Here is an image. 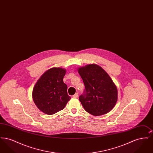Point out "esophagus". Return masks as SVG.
Segmentation results:
<instances>
[{
    "label": "esophagus",
    "instance_id": "34e87169",
    "mask_svg": "<svg viewBox=\"0 0 153 153\" xmlns=\"http://www.w3.org/2000/svg\"><path fill=\"white\" fill-rule=\"evenodd\" d=\"M78 96H79V94L77 92V93H76L74 95H73V98H77Z\"/></svg>",
    "mask_w": 153,
    "mask_h": 153
}]
</instances>
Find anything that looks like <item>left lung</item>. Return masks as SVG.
Returning <instances> with one entry per match:
<instances>
[{"instance_id": "obj_1", "label": "left lung", "mask_w": 153, "mask_h": 153, "mask_svg": "<svg viewBox=\"0 0 153 153\" xmlns=\"http://www.w3.org/2000/svg\"><path fill=\"white\" fill-rule=\"evenodd\" d=\"M85 90L79 100L84 109L94 116L109 112L117 100V86L102 67L89 64L78 69Z\"/></svg>"}]
</instances>
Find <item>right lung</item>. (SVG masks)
<instances>
[{
	"instance_id": "1",
	"label": "right lung",
	"mask_w": 153,
	"mask_h": 153,
	"mask_svg": "<svg viewBox=\"0 0 153 153\" xmlns=\"http://www.w3.org/2000/svg\"><path fill=\"white\" fill-rule=\"evenodd\" d=\"M66 69L52 68L36 81L33 90V99L38 108L48 115H53L65 108L71 99L67 93L63 79Z\"/></svg>"
}]
</instances>
